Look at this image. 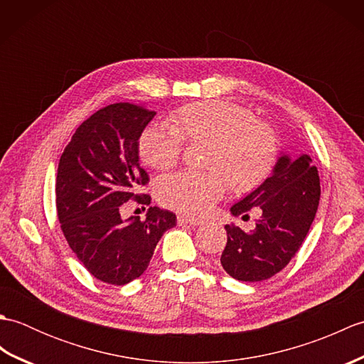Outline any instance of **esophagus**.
I'll use <instances>...</instances> for the list:
<instances>
[{
  "instance_id": "1",
  "label": "esophagus",
  "mask_w": 364,
  "mask_h": 364,
  "mask_svg": "<svg viewBox=\"0 0 364 364\" xmlns=\"http://www.w3.org/2000/svg\"><path fill=\"white\" fill-rule=\"evenodd\" d=\"M178 225H192V227H198L202 225L203 220L196 219V218H189V215H178Z\"/></svg>"
}]
</instances>
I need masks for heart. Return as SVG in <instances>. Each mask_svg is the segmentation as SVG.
I'll use <instances>...</instances> for the list:
<instances>
[{"mask_svg": "<svg viewBox=\"0 0 364 364\" xmlns=\"http://www.w3.org/2000/svg\"><path fill=\"white\" fill-rule=\"evenodd\" d=\"M184 136L211 142L206 166L210 172L183 170L161 178L158 197L175 211L203 215L227 191V180L236 191L259 184L277 159V139L267 123L257 120L249 107L215 100L184 106L178 127L153 122L139 137V153L145 164L166 170L180 159Z\"/></svg>", "mask_w": 364, "mask_h": 364, "instance_id": "obj_1", "label": "heart"}]
</instances>
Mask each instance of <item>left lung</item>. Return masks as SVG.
Returning a JSON list of instances; mask_svg holds the SVG:
<instances>
[{"label":"left lung","mask_w":364,"mask_h":364,"mask_svg":"<svg viewBox=\"0 0 364 364\" xmlns=\"http://www.w3.org/2000/svg\"><path fill=\"white\" fill-rule=\"evenodd\" d=\"M321 198L318 168L308 154L291 158L282 151L264 183L230 208L242 219L257 210V227L244 231L225 225L227 245L220 264L239 282H262L288 264L314 220Z\"/></svg>","instance_id":"left-lung-1"}]
</instances>
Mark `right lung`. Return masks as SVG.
I'll list each match as a JSON object with an SVG mask.
<instances>
[{
	"instance_id": "add662e5",
	"label": "right lung",
	"mask_w": 364,
	"mask_h": 364,
	"mask_svg": "<svg viewBox=\"0 0 364 364\" xmlns=\"http://www.w3.org/2000/svg\"><path fill=\"white\" fill-rule=\"evenodd\" d=\"M156 112L144 105L115 103L84 120L59 159L56 208L60 228L89 272L109 284H127L149 267L161 236L176 215L150 206L141 218L122 219L149 175L139 162V137Z\"/></svg>"
}]
</instances>
